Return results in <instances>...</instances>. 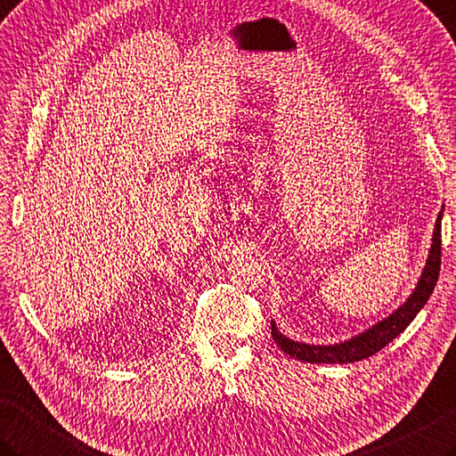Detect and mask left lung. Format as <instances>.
<instances>
[{"label": "left lung", "instance_id": "1", "mask_svg": "<svg viewBox=\"0 0 456 456\" xmlns=\"http://www.w3.org/2000/svg\"><path fill=\"white\" fill-rule=\"evenodd\" d=\"M441 217L443 211L439 213L435 223V233H433V245L429 251V258L423 269L421 279H419L417 287L411 297L407 298L405 305H401L394 314L381 320L376 326L365 330L363 334L354 336L350 340L334 346H310L302 342L289 340L287 336H282L276 324L271 322V334L274 344L281 347L284 354H289L290 358H297L300 362L308 363H354L370 358V355L378 354L381 347H386L389 342H394L403 330L413 322V318L419 314L427 300L435 290V284L439 281L441 271Z\"/></svg>", "mask_w": 456, "mask_h": 456}]
</instances>
